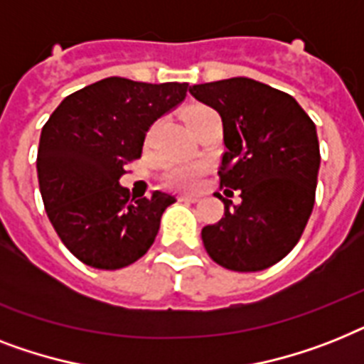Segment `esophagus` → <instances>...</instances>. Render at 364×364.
<instances>
[{
  "label": "esophagus",
  "instance_id": "34e87169",
  "mask_svg": "<svg viewBox=\"0 0 364 364\" xmlns=\"http://www.w3.org/2000/svg\"><path fill=\"white\" fill-rule=\"evenodd\" d=\"M177 200H179V202H185V203H196L200 198L198 196H177Z\"/></svg>",
  "mask_w": 364,
  "mask_h": 364
}]
</instances>
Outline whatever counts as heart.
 Returning <instances> with one entry per match:
<instances>
[{
    "instance_id": "obj_1",
    "label": "heart",
    "mask_w": 364,
    "mask_h": 364,
    "mask_svg": "<svg viewBox=\"0 0 364 364\" xmlns=\"http://www.w3.org/2000/svg\"><path fill=\"white\" fill-rule=\"evenodd\" d=\"M215 112L205 105H191L183 110L181 117L185 121V125L191 131L192 127H196L198 123L209 115H213ZM203 173L202 164H176L168 170L166 179L172 187L177 188H194L200 181V176Z\"/></svg>"
}]
</instances>
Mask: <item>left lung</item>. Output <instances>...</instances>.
I'll return each mask as SVG.
<instances>
[{
    "mask_svg": "<svg viewBox=\"0 0 364 364\" xmlns=\"http://www.w3.org/2000/svg\"><path fill=\"white\" fill-rule=\"evenodd\" d=\"M188 91L220 115L226 146L220 188L241 196L232 205L218 194L224 217L202 230L203 247L230 271H264L297 245L314 208L316 125L294 97L252 78L218 80Z\"/></svg>",
    "mask_w": 364,
    "mask_h": 364,
    "instance_id": "obj_1",
    "label": "left lung"
}]
</instances>
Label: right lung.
Segmentation results:
<instances>
[{"mask_svg": "<svg viewBox=\"0 0 364 364\" xmlns=\"http://www.w3.org/2000/svg\"><path fill=\"white\" fill-rule=\"evenodd\" d=\"M188 84L110 76L65 97L41 132L38 187L59 239L95 269L127 267L155 241L176 198L155 191L134 200L119 177L140 159L146 132L187 95Z\"/></svg>", "mask_w": 364, "mask_h": 364, "instance_id": "1", "label": "right lung"}]
</instances>
